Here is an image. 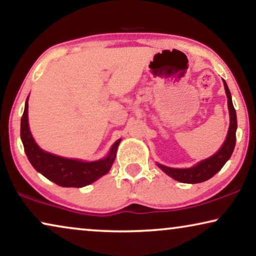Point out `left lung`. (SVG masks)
Returning <instances> with one entry per match:
<instances>
[{
  "label": "left lung",
  "instance_id": "left-lung-1",
  "mask_svg": "<svg viewBox=\"0 0 256 256\" xmlns=\"http://www.w3.org/2000/svg\"><path fill=\"white\" fill-rule=\"evenodd\" d=\"M224 80V79H222ZM224 86H225V92L227 96V102H228V110H230V128L228 132H227L226 140L224 142L218 152L214 155H212L208 158L202 160L194 166L188 168V169H174V168H169L162 164L157 163V166L160 170L164 171L168 176L172 177L180 183H188V184H197L202 183L210 180V178L214 176L222 168L225 166V163L230 160L232 156V152L236 146V113L233 107L232 96H230V92L228 90V86L225 80H224Z\"/></svg>",
  "mask_w": 256,
  "mask_h": 256
}]
</instances>
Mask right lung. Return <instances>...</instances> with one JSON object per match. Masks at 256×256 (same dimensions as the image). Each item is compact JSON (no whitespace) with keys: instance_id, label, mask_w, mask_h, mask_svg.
I'll return each instance as SVG.
<instances>
[{"instance_id":"1","label":"right lung","mask_w":256,"mask_h":256,"mask_svg":"<svg viewBox=\"0 0 256 256\" xmlns=\"http://www.w3.org/2000/svg\"><path fill=\"white\" fill-rule=\"evenodd\" d=\"M20 138L24 146V152L31 166L48 180L64 188L86 186L106 174L110 170L112 164L116 157V150L121 141L118 140L114 143L104 158L94 162L65 158L44 152L37 146L30 132L29 122H28V99L20 120Z\"/></svg>"}]
</instances>
